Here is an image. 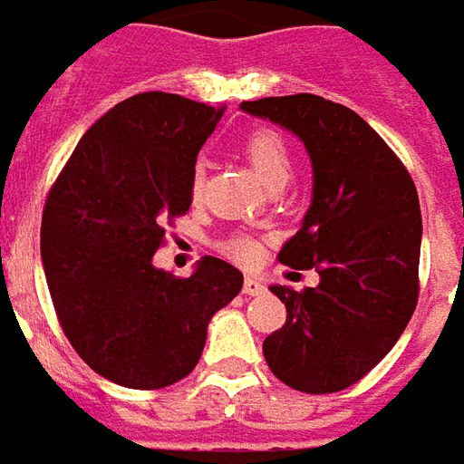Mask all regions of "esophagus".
<instances>
[{"label":"esophagus","instance_id":"34e87169","mask_svg":"<svg viewBox=\"0 0 464 464\" xmlns=\"http://www.w3.org/2000/svg\"><path fill=\"white\" fill-rule=\"evenodd\" d=\"M242 291H245L247 296H260V294H266V285H263L260 278L247 276V278H245V285H242Z\"/></svg>","mask_w":464,"mask_h":464}]
</instances>
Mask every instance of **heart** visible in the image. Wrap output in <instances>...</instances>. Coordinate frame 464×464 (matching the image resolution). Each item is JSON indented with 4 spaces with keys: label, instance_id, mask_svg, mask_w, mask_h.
<instances>
[{
    "label": "heart",
    "instance_id": "b5f03b06",
    "mask_svg": "<svg viewBox=\"0 0 464 464\" xmlns=\"http://www.w3.org/2000/svg\"><path fill=\"white\" fill-rule=\"evenodd\" d=\"M245 158H247V163L253 166L255 173L260 176V181L266 183L268 188L270 186H281V183L285 186L291 173H294V158H291V150H288V142L273 130H257L245 140ZM201 176H204V170L198 166L194 170V181H191L194 191L201 188ZM225 250L237 263L250 266L260 255V245H257V239L247 237V235H237V237L227 242Z\"/></svg>",
    "mask_w": 464,
    "mask_h": 464
}]
</instances>
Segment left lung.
<instances>
[{
    "label": "left lung",
    "mask_w": 464,
    "mask_h": 464,
    "mask_svg": "<svg viewBox=\"0 0 464 464\" xmlns=\"http://www.w3.org/2000/svg\"><path fill=\"white\" fill-rule=\"evenodd\" d=\"M294 132L312 158V207L278 253L319 285H273L285 324L263 342L273 375L304 393L344 391L399 342L419 298L421 209L409 170L353 109L324 96L242 102Z\"/></svg>",
    "instance_id": "obj_1"
}]
</instances>
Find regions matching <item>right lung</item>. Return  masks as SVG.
Wrapping results in <instances>:
<instances>
[{"label": "right lung", "mask_w": 464, "mask_h": 464, "mask_svg": "<svg viewBox=\"0 0 464 464\" xmlns=\"http://www.w3.org/2000/svg\"><path fill=\"white\" fill-rule=\"evenodd\" d=\"M225 109L145 92L109 109L53 183L40 255L65 337L89 368L138 391L196 368L211 316L242 273L201 257L188 278L152 266L166 219L191 207L196 155Z\"/></svg>", "instance_id": "right-lung-1"}]
</instances>
